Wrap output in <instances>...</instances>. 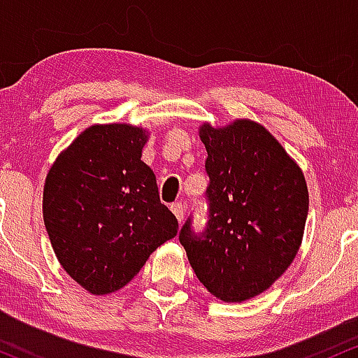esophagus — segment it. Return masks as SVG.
Here are the masks:
<instances>
[{
  "mask_svg": "<svg viewBox=\"0 0 358 358\" xmlns=\"http://www.w3.org/2000/svg\"><path fill=\"white\" fill-rule=\"evenodd\" d=\"M171 211L174 213L176 218H178V222L180 223L184 220V206L182 203H172L171 204Z\"/></svg>",
  "mask_w": 358,
  "mask_h": 358,
  "instance_id": "34e87169",
  "label": "esophagus"
}]
</instances>
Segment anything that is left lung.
<instances>
[{
	"instance_id": "1",
	"label": "left lung",
	"mask_w": 358,
	"mask_h": 358,
	"mask_svg": "<svg viewBox=\"0 0 358 358\" xmlns=\"http://www.w3.org/2000/svg\"><path fill=\"white\" fill-rule=\"evenodd\" d=\"M208 222L192 216L179 231L192 271L211 294L228 303L250 299L286 272L299 250L308 218L303 172L259 123L203 125Z\"/></svg>"
}]
</instances>
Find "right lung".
<instances>
[{
	"mask_svg": "<svg viewBox=\"0 0 358 358\" xmlns=\"http://www.w3.org/2000/svg\"><path fill=\"white\" fill-rule=\"evenodd\" d=\"M147 135L127 123L84 130L59 155L43 187V223L60 266L91 294L127 286L148 255L178 235L152 169Z\"/></svg>",
	"mask_w": 358,
	"mask_h": 358,
	"instance_id": "add662e5",
	"label": "right lung"
}]
</instances>
